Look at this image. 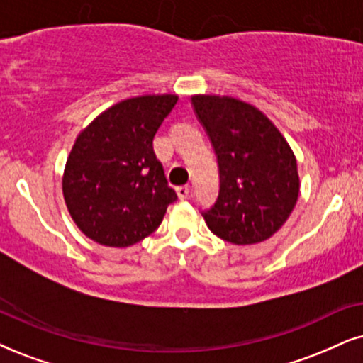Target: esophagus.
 I'll return each mask as SVG.
<instances>
[{"mask_svg": "<svg viewBox=\"0 0 363 363\" xmlns=\"http://www.w3.org/2000/svg\"><path fill=\"white\" fill-rule=\"evenodd\" d=\"M176 192H177V196H179V199H187V197L191 196V187L189 186H179L177 189H176Z\"/></svg>", "mask_w": 363, "mask_h": 363, "instance_id": "obj_1", "label": "esophagus"}]
</instances>
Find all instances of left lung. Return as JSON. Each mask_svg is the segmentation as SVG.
<instances>
[{
	"label": "left lung",
	"instance_id": "8db88e82",
	"mask_svg": "<svg viewBox=\"0 0 363 363\" xmlns=\"http://www.w3.org/2000/svg\"><path fill=\"white\" fill-rule=\"evenodd\" d=\"M191 104L219 171L218 197L201 211L206 224L233 245L268 240L290 218L300 192L290 145L253 105L213 95H196Z\"/></svg>",
	"mask_w": 363,
	"mask_h": 363
}]
</instances>
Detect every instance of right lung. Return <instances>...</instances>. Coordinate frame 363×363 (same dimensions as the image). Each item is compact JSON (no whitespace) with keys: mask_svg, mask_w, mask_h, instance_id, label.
Instances as JSON below:
<instances>
[{"mask_svg":"<svg viewBox=\"0 0 363 363\" xmlns=\"http://www.w3.org/2000/svg\"><path fill=\"white\" fill-rule=\"evenodd\" d=\"M176 95L123 100L77 137L63 174V196L85 236L125 247L152 235L169 204V187L152 140L177 104Z\"/></svg>","mask_w":363,"mask_h":363,"instance_id":"1","label":"right lung"}]
</instances>
